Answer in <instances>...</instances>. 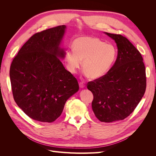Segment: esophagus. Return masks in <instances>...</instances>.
I'll list each match as a JSON object with an SVG mask.
<instances>
[{
    "label": "esophagus",
    "instance_id": "34e87169",
    "mask_svg": "<svg viewBox=\"0 0 156 156\" xmlns=\"http://www.w3.org/2000/svg\"><path fill=\"white\" fill-rule=\"evenodd\" d=\"M79 87H80V88H83L84 87V83H82V82H80V83H79Z\"/></svg>",
    "mask_w": 156,
    "mask_h": 156
}]
</instances>
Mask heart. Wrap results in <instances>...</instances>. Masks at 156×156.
<instances>
[{
	"label": "heart",
	"instance_id": "obj_1",
	"mask_svg": "<svg viewBox=\"0 0 156 156\" xmlns=\"http://www.w3.org/2000/svg\"><path fill=\"white\" fill-rule=\"evenodd\" d=\"M116 49L96 37L83 36L75 39L73 50H68L64 61L69 72L75 73L81 66L88 77L97 80L107 73L114 63Z\"/></svg>",
	"mask_w": 156,
	"mask_h": 156
}]
</instances>
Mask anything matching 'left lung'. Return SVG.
<instances>
[{"mask_svg":"<svg viewBox=\"0 0 156 156\" xmlns=\"http://www.w3.org/2000/svg\"><path fill=\"white\" fill-rule=\"evenodd\" d=\"M116 42L117 58L103 77L88 82L94 96L92 108L103 122L124 120L143 97L146 87V69L140 52L126 37L105 32Z\"/></svg>","mask_w":156,"mask_h":156,"instance_id":"obj_1","label":"left lung"}]
</instances>
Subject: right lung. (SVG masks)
Returning a JSON list of instances; mask_svg holds the SVG:
<instances>
[{
  "mask_svg": "<svg viewBox=\"0 0 156 156\" xmlns=\"http://www.w3.org/2000/svg\"><path fill=\"white\" fill-rule=\"evenodd\" d=\"M66 28L60 25L36 33L23 45L10 66L14 100L36 121L56 120L66 101L79 90L76 78L60 60L66 53L60 47Z\"/></svg>",
  "mask_w": 156,
  "mask_h": 156,
  "instance_id": "add662e5",
  "label": "right lung"
}]
</instances>
